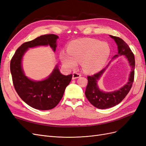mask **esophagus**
Instances as JSON below:
<instances>
[{"mask_svg": "<svg viewBox=\"0 0 146 146\" xmlns=\"http://www.w3.org/2000/svg\"><path fill=\"white\" fill-rule=\"evenodd\" d=\"M80 76H81V74L80 73L77 72H74L73 73V75H72V78L73 79H76L78 77H80Z\"/></svg>", "mask_w": 146, "mask_h": 146, "instance_id": "34e87169", "label": "esophagus"}]
</instances>
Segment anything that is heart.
Segmentation results:
<instances>
[{
	"label": "heart",
	"mask_w": 146,
	"mask_h": 146,
	"mask_svg": "<svg viewBox=\"0 0 146 146\" xmlns=\"http://www.w3.org/2000/svg\"><path fill=\"white\" fill-rule=\"evenodd\" d=\"M111 53L110 46L106 42L92 38H82L70 42L68 52L60 53V59L66 67L74 68L77 61H82V65L86 71L98 72L107 63Z\"/></svg>",
	"instance_id": "1"
}]
</instances>
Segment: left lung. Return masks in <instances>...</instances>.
<instances>
[{
    "label": "left lung",
    "mask_w": 146,
    "mask_h": 146,
    "mask_svg": "<svg viewBox=\"0 0 146 146\" xmlns=\"http://www.w3.org/2000/svg\"><path fill=\"white\" fill-rule=\"evenodd\" d=\"M116 41L118 47V54L119 55H125L129 60L131 67V71L130 75L129 82L125 85L122 87L119 90L111 92H105L100 91L98 86V80L104 72L105 69L101 70L100 72L92 76H88V84L85 90V96L90 102L95 107L99 109H106L114 107L119 104L125 98L129 93L133 85L135 77V56L130 48L127 44L117 36L110 35ZM116 55L114 56L116 57Z\"/></svg>",
    "instance_id": "8db88e82"
}]
</instances>
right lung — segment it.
Instances as JSON below:
<instances>
[{
  "label": "right lung",
  "instance_id": "1",
  "mask_svg": "<svg viewBox=\"0 0 146 146\" xmlns=\"http://www.w3.org/2000/svg\"><path fill=\"white\" fill-rule=\"evenodd\" d=\"M58 38L54 34H47L25 42L17 48L11 60L10 70L15 90L21 99L33 108L48 110L55 107L62 99L66 86L71 81L72 74L64 76L56 66L46 80L32 81L23 72L22 58L29 47L49 45L55 51Z\"/></svg>",
  "mask_w": 146,
  "mask_h": 146
}]
</instances>
